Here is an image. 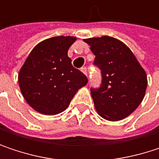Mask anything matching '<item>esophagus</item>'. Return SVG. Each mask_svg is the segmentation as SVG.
<instances>
[{
	"instance_id": "obj_1",
	"label": "esophagus",
	"mask_w": 159,
	"mask_h": 159,
	"mask_svg": "<svg viewBox=\"0 0 159 159\" xmlns=\"http://www.w3.org/2000/svg\"><path fill=\"white\" fill-rule=\"evenodd\" d=\"M81 72H82L83 74H84L85 75H87V71H86V68H85V67L81 68Z\"/></svg>"
}]
</instances>
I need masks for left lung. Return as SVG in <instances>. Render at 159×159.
I'll return each mask as SVG.
<instances>
[{"label":"left lung","instance_id":"1","mask_svg":"<svg viewBox=\"0 0 159 159\" xmlns=\"http://www.w3.org/2000/svg\"><path fill=\"white\" fill-rule=\"evenodd\" d=\"M84 41L96 56L94 64L101 70V86L91 89L96 111L108 120L125 119L143 101L147 86L145 71L133 51L115 38L103 36Z\"/></svg>","mask_w":159,"mask_h":159}]
</instances>
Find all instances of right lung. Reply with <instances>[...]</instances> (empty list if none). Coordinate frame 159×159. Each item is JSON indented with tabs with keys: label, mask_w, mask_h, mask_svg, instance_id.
<instances>
[{
	"label": "right lung",
	"mask_w": 159,
	"mask_h": 159,
	"mask_svg": "<svg viewBox=\"0 0 159 159\" xmlns=\"http://www.w3.org/2000/svg\"><path fill=\"white\" fill-rule=\"evenodd\" d=\"M75 37L47 39L31 50L18 74L21 93L28 105L43 115L64 111L86 76L72 65L68 49Z\"/></svg>",
	"instance_id": "right-lung-1"
}]
</instances>
